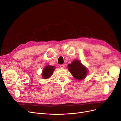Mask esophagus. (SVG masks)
Returning a JSON list of instances; mask_svg holds the SVG:
<instances>
[{
	"instance_id": "34e87169",
	"label": "esophagus",
	"mask_w": 121,
	"mask_h": 121,
	"mask_svg": "<svg viewBox=\"0 0 121 121\" xmlns=\"http://www.w3.org/2000/svg\"><path fill=\"white\" fill-rule=\"evenodd\" d=\"M61 68H64L65 67V65H60L59 66Z\"/></svg>"
}]
</instances>
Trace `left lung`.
<instances>
[{
	"label": "left lung",
	"mask_w": 121,
	"mask_h": 121,
	"mask_svg": "<svg viewBox=\"0 0 121 121\" xmlns=\"http://www.w3.org/2000/svg\"><path fill=\"white\" fill-rule=\"evenodd\" d=\"M68 67L69 71L76 79L82 80L87 76V69L78 60H73L71 64L68 65Z\"/></svg>",
	"instance_id": "1"
}]
</instances>
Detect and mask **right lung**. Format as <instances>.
<instances>
[{"mask_svg": "<svg viewBox=\"0 0 121 121\" xmlns=\"http://www.w3.org/2000/svg\"><path fill=\"white\" fill-rule=\"evenodd\" d=\"M55 69L54 66L48 65L46 66L43 70L42 76L44 79H47L49 78L52 75Z\"/></svg>", "mask_w": 121, "mask_h": 121, "instance_id": "right-lung-1", "label": "right lung"}]
</instances>
